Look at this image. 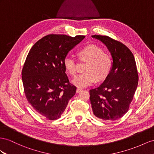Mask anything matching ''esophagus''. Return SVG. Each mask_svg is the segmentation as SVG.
I'll use <instances>...</instances> for the list:
<instances>
[{
	"label": "esophagus",
	"mask_w": 154,
	"mask_h": 154,
	"mask_svg": "<svg viewBox=\"0 0 154 154\" xmlns=\"http://www.w3.org/2000/svg\"><path fill=\"white\" fill-rule=\"evenodd\" d=\"M82 88H77V90H76V92H77V93H79V92H81V91H82Z\"/></svg>",
	"instance_id": "obj_1"
}]
</instances>
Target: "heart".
<instances>
[{
  "mask_svg": "<svg viewBox=\"0 0 154 154\" xmlns=\"http://www.w3.org/2000/svg\"><path fill=\"white\" fill-rule=\"evenodd\" d=\"M78 56L81 60L87 62L85 72L77 75L72 81V83L78 87H86L96 79L103 80L111 72L112 66L111 55L99 46L86 45L79 51ZM64 66L70 75L74 76L77 73L76 60L73 57L67 55L64 59Z\"/></svg>",
  "mask_w": 154,
  "mask_h": 154,
  "instance_id": "obj_1",
  "label": "heart"
}]
</instances>
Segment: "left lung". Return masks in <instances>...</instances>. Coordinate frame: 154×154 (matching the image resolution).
Here are the masks:
<instances>
[{
    "mask_svg": "<svg viewBox=\"0 0 154 154\" xmlns=\"http://www.w3.org/2000/svg\"><path fill=\"white\" fill-rule=\"evenodd\" d=\"M107 46L112 58L111 72L102 84L90 90L94 115L114 121L128 111L139 81L135 58L128 47L107 36L93 35Z\"/></svg>",
    "mask_w": 154,
    "mask_h": 154,
    "instance_id": "left-lung-1",
    "label": "left lung"
}]
</instances>
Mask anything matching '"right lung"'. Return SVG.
I'll return each mask as SVG.
<instances>
[{
	"label": "right lung",
	"instance_id": "right-lung-1",
	"mask_svg": "<svg viewBox=\"0 0 154 154\" xmlns=\"http://www.w3.org/2000/svg\"><path fill=\"white\" fill-rule=\"evenodd\" d=\"M64 34H49L30 49L22 69V81L27 101L47 120L61 117L69 100L76 93L66 73L64 59L85 38Z\"/></svg>",
	"mask_w": 154,
	"mask_h": 154
}]
</instances>
